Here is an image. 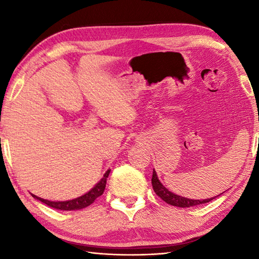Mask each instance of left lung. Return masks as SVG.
<instances>
[{"instance_id":"left-lung-1","label":"left lung","mask_w":259,"mask_h":259,"mask_svg":"<svg viewBox=\"0 0 259 259\" xmlns=\"http://www.w3.org/2000/svg\"><path fill=\"white\" fill-rule=\"evenodd\" d=\"M151 184H152V188L155 190L156 195L161 198L163 201H166L167 203L171 206H176V207H181V208H187V207H192V206H197V205H201V203H206L211 201L213 198H208V199H189V198H185L174 194V192L169 191L166 187H164L160 181H159L157 174L153 169L152 172V178H151ZM222 195V194H221ZM218 195V196H221ZM216 196V197H218Z\"/></svg>"}]
</instances>
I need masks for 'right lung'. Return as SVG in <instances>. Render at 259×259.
Wrapping results in <instances>:
<instances>
[{
  "label": "right lung",
  "instance_id": "1",
  "mask_svg": "<svg viewBox=\"0 0 259 259\" xmlns=\"http://www.w3.org/2000/svg\"><path fill=\"white\" fill-rule=\"evenodd\" d=\"M110 174V170L103 175L102 179L99 181V183L93 187V188L87 192V194L82 195L81 197L75 198V199L72 200H67V201H50L47 199H43V198L37 197L35 195H32L33 198H35L36 200H40L41 202L46 203L47 206L56 208V209H60V210H80V209H83L88 206H90L91 203H93L98 197H100L104 188H106V184H107V178Z\"/></svg>",
  "mask_w": 259,
  "mask_h": 259
}]
</instances>
